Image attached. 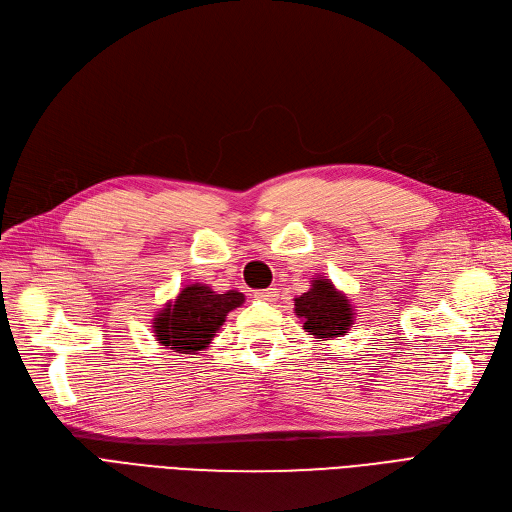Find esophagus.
<instances>
[{"mask_svg": "<svg viewBox=\"0 0 512 512\" xmlns=\"http://www.w3.org/2000/svg\"><path fill=\"white\" fill-rule=\"evenodd\" d=\"M255 297L257 299H265V301H272V299H276V288H265V291L255 293Z\"/></svg>", "mask_w": 512, "mask_h": 512, "instance_id": "obj_1", "label": "esophagus"}]
</instances>
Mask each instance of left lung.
I'll return each mask as SVG.
<instances>
[{
    "instance_id": "8db88e82",
    "label": "left lung",
    "mask_w": 512,
    "mask_h": 512,
    "mask_svg": "<svg viewBox=\"0 0 512 512\" xmlns=\"http://www.w3.org/2000/svg\"><path fill=\"white\" fill-rule=\"evenodd\" d=\"M295 314L305 332L322 341L345 335L353 324L351 301L326 276L311 280L309 291L295 299Z\"/></svg>"
}]
</instances>
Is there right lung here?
<instances>
[{"label":"right lung","mask_w":512,"mask_h":512,"mask_svg":"<svg viewBox=\"0 0 512 512\" xmlns=\"http://www.w3.org/2000/svg\"><path fill=\"white\" fill-rule=\"evenodd\" d=\"M244 303V295L228 291L217 295L207 284H188L175 301H169L152 320L154 337L177 353H196L209 347L215 332L232 309Z\"/></svg>","instance_id":"obj_1"}]
</instances>
